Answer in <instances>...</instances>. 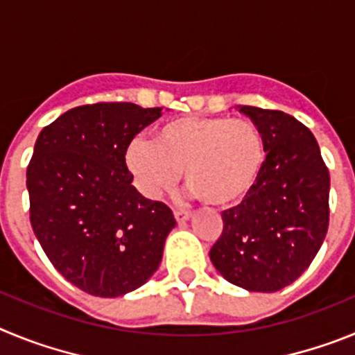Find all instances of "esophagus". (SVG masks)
<instances>
[{
	"label": "esophagus",
	"mask_w": 355,
	"mask_h": 355,
	"mask_svg": "<svg viewBox=\"0 0 355 355\" xmlns=\"http://www.w3.org/2000/svg\"><path fill=\"white\" fill-rule=\"evenodd\" d=\"M174 216H175V220L180 222V224H183V222H187L188 218L192 216V213L188 211V209H175Z\"/></svg>",
	"instance_id": "1"
}]
</instances>
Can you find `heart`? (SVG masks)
Segmentation results:
<instances>
[{
  "mask_svg": "<svg viewBox=\"0 0 355 355\" xmlns=\"http://www.w3.org/2000/svg\"><path fill=\"white\" fill-rule=\"evenodd\" d=\"M135 184L149 199L172 192L184 171L193 196L233 206L258 183L266 144L254 122L231 117H180L155 131L153 142L135 139L124 150Z\"/></svg>",
  "mask_w": 355,
  "mask_h": 355,
  "instance_id": "obj_1",
  "label": "heart"
}]
</instances>
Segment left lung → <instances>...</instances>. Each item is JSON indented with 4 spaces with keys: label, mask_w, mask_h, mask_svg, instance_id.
<instances>
[{
    "label": "left lung",
    "mask_w": 355,
    "mask_h": 355,
    "mask_svg": "<svg viewBox=\"0 0 355 355\" xmlns=\"http://www.w3.org/2000/svg\"><path fill=\"white\" fill-rule=\"evenodd\" d=\"M261 130L266 163L252 192L222 213L215 268L249 291H277L304 274L329 227L331 178L313 133L279 110L240 106Z\"/></svg>",
    "instance_id": "left-lung-1"
}]
</instances>
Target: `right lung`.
Segmentation results:
<instances>
[{
  "label": "right lung",
  "mask_w": 355,
  "mask_h": 355,
  "mask_svg": "<svg viewBox=\"0 0 355 355\" xmlns=\"http://www.w3.org/2000/svg\"><path fill=\"white\" fill-rule=\"evenodd\" d=\"M162 108L96 103L40 131L26 171L30 222L49 261L96 297H121L158 270L172 209L131 184L124 150Z\"/></svg>",
  "instance_id": "1"
}]
</instances>
